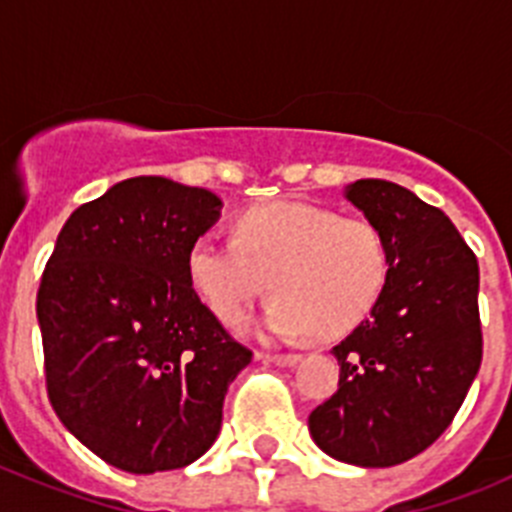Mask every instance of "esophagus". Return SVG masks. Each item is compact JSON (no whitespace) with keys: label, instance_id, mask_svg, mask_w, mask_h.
Here are the masks:
<instances>
[{"label":"esophagus","instance_id":"1","mask_svg":"<svg viewBox=\"0 0 512 512\" xmlns=\"http://www.w3.org/2000/svg\"><path fill=\"white\" fill-rule=\"evenodd\" d=\"M261 359L271 361L279 366H295L300 361V354H261Z\"/></svg>","mask_w":512,"mask_h":512}]
</instances>
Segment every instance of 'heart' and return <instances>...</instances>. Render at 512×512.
<instances>
[{"label":"heart","instance_id":"heart-1","mask_svg":"<svg viewBox=\"0 0 512 512\" xmlns=\"http://www.w3.org/2000/svg\"><path fill=\"white\" fill-rule=\"evenodd\" d=\"M189 284L215 318L235 323L269 284L259 328L295 338L315 328L338 336L369 315L390 277L382 230L366 217L300 200L251 207L235 220V241L202 235L187 256Z\"/></svg>","mask_w":512,"mask_h":512}]
</instances>
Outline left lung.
<instances>
[{"instance_id": "obj_1", "label": "left lung", "mask_w": 512, "mask_h": 512, "mask_svg": "<svg viewBox=\"0 0 512 512\" xmlns=\"http://www.w3.org/2000/svg\"><path fill=\"white\" fill-rule=\"evenodd\" d=\"M346 200L382 230L390 277L369 318L333 346L338 392L310 413L312 441L354 467H395L454 420L482 364L479 266L438 207L384 179Z\"/></svg>"}]
</instances>
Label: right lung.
I'll use <instances>...</instances> for the list:
<instances>
[{
    "label": "right lung",
    "instance_id": "add662e5",
    "mask_svg": "<svg viewBox=\"0 0 512 512\" xmlns=\"http://www.w3.org/2000/svg\"><path fill=\"white\" fill-rule=\"evenodd\" d=\"M220 197L135 176L71 212L38 289L45 387L61 423L130 474L182 469L220 433L251 351L189 284Z\"/></svg>",
    "mask_w": 512,
    "mask_h": 512
}]
</instances>
